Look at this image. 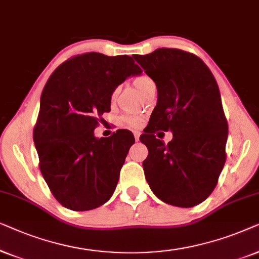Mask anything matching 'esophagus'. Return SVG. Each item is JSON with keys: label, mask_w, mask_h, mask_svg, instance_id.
Listing matches in <instances>:
<instances>
[{"label": "esophagus", "mask_w": 259, "mask_h": 259, "mask_svg": "<svg viewBox=\"0 0 259 259\" xmlns=\"http://www.w3.org/2000/svg\"><path fill=\"white\" fill-rule=\"evenodd\" d=\"M134 136H135L136 141H139L140 140V132H134Z\"/></svg>", "instance_id": "obj_1"}]
</instances>
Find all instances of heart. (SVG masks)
Masks as SVG:
<instances>
[{
	"mask_svg": "<svg viewBox=\"0 0 259 259\" xmlns=\"http://www.w3.org/2000/svg\"><path fill=\"white\" fill-rule=\"evenodd\" d=\"M134 84H135V86L137 89H139V91L141 92V94H144V91L148 88H150L151 85H154V81L153 79L148 77L147 74H140L137 75V77L134 79ZM117 94H118V89H115L112 91L111 94V98L113 99L117 96ZM123 122L126 124V125L132 126V127H137L140 125V122H141V118L139 116H135V115H126L123 117Z\"/></svg>",
	"mask_w": 259,
	"mask_h": 259,
	"instance_id": "1",
	"label": "heart"
}]
</instances>
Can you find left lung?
<instances>
[{
	"label": "left lung",
	"instance_id": "1",
	"mask_svg": "<svg viewBox=\"0 0 259 259\" xmlns=\"http://www.w3.org/2000/svg\"><path fill=\"white\" fill-rule=\"evenodd\" d=\"M157 88V104L147 134L143 170L158 199L179 207H193L207 199L226 161L229 126L218 84L204 61L178 48H157L134 55ZM171 131L164 145L153 134Z\"/></svg>",
	"mask_w": 259,
	"mask_h": 259
}]
</instances>
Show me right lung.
I'll use <instances>...</instances> for the list:
<instances>
[{"label": "right lung", "instance_id": "right-lung-1", "mask_svg": "<svg viewBox=\"0 0 259 259\" xmlns=\"http://www.w3.org/2000/svg\"><path fill=\"white\" fill-rule=\"evenodd\" d=\"M141 72L129 55L89 52L64 61L48 78L33 140L41 174L64 207L97 208L115 192L135 139L123 129L96 139L94 130L110 111L113 90Z\"/></svg>", "mask_w": 259, "mask_h": 259}]
</instances>
